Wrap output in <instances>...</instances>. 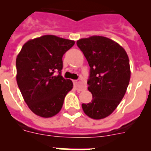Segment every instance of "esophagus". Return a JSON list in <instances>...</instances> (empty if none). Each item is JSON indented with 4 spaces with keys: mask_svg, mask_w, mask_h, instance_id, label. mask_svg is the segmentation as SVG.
<instances>
[{
    "mask_svg": "<svg viewBox=\"0 0 151 151\" xmlns=\"http://www.w3.org/2000/svg\"><path fill=\"white\" fill-rule=\"evenodd\" d=\"M73 83H74V86L76 88L77 91H83L84 89H85L86 88V85L84 84V82H82V81H73Z\"/></svg>",
    "mask_w": 151,
    "mask_h": 151,
    "instance_id": "obj_1",
    "label": "esophagus"
}]
</instances>
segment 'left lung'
Masks as SVG:
<instances>
[{"instance_id":"1","label":"left lung","mask_w":151,"mask_h":151,"mask_svg":"<svg viewBox=\"0 0 151 151\" xmlns=\"http://www.w3.org/2000/svg\"><path fill=\"white\" fill-rule=\"evenodd\" d=\"M90 66L88 81L92 101L82 104L84 113L94 119L110 116L123 98L131 77L130 65L125 49L117 42L93 35L76 42Z\"/></svg>"}]
</instances>
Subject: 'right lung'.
Here are the masks:
<instances>
[{"instance_id":"add662e5","label":"right lung","mask_w":151,"mask_h":151,"mask_svg":"<svg viewBox=\"0 0 151 151\" xmlns=\"http://www.w3.org/2000/svg\"><path fill=\"white\" fill-rule=\"evenodd\" d=\"M74 45L72 40L46 35L28 41L17 55V85L26 104L37 116L57 115L73 89V82L63 78L60 73L63 56ZM57 71L59 74L56 76Z\"/></svg>"}]
</instances>
